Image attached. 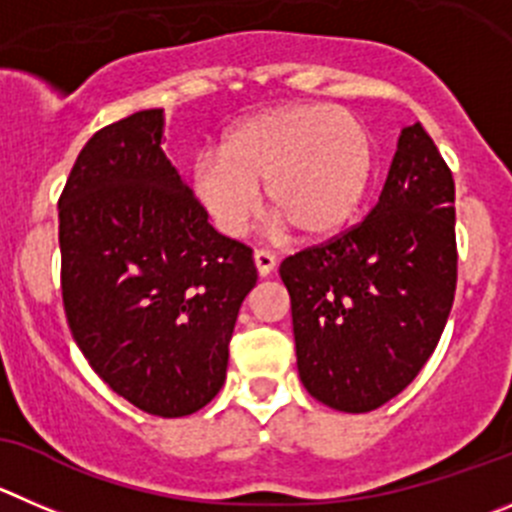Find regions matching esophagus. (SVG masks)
Returning <instances> with one entry per match:
<instances>
[{
  "instance_id": "esophagus-1",
  "label": "esophagus",
  "mask_w": 512,
  "mask_h": 512,
  "mask_svg": "<svg viewBox=\"0 0 512 512\" xmlns=\"http://www.w3.org/2000/svg\"><path fill=\"white\" fill-rule=\"evenodd\" d=\"M275 265H278V260H275V255L267 250H255V267L257 272H260V278H267L272 270H275Z\"/></svg>"
}]
</instances>
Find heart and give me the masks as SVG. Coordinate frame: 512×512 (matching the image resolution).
I'll return each mask as SVG.
<instances>
[{"instance_id":"1","label":"heart","mask_w":512,"mask_h":512,"mask_svg":"<svg viewBox=\"0 0 512 512\" xmlns=\"http://www.w3.org/2000/svg\"><path fill=\"white\" fill-rule=\"evenodd\" d=\"M374 136L338 105H280L234 123L219 154L191 166V189L214 227L242 237L270 209L303 240H328L351 224L374 179Z\"/></svg>"}]
</instances>
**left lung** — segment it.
Segmentation results:
<instances>
[{"mask_svg":"<svg viewBox=\"0 0 512 512\" xmlns=\"http://www.w3.org/2000/svg\"><path fill=\"white\" fill-rule=\"evenodd\" d=\"M280 278L313 399L364 414L412 384L457 288L455 179L422 123L401 131L364 222L285 257Z\"/></svg>","mask_w":512,"mask_h":512,"instance_id":"left-lung-1","label":"left lung"}]
</instances>
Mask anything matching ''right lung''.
Instances as JSON below:
<instances>
[{
  "label": "right lung",
  "instance_id": "right-lung-1",
  "mask_svg": "<svg viewBox=\"0 0 512 512\" xmlns=\"http://www.w3.org/2000/svg\"><path fill=\"white\" fill-rule=\"evenodd\" d=\"M164 111L93 133L60 194L62 305L95 374L146 414L199 412L227 376L252 250L219 234L161 151Z\"/></svg>",
  "mask_w": 512,
  "mask_h": 512
}]
</instances>
